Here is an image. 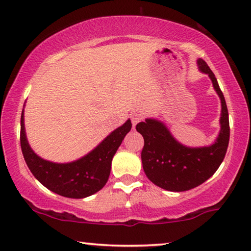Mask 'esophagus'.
<instances>
[{
	"mask_svg": "<svg viewBox=\"0 0 251 251\" xmlns=\"http://www.w3.org/2000/svg\"><path fill=\"white\" fill-rule=\"evenodd\" d=\"M143 118H144L143 115H141V114H138V113H133L130 115V120H131V123H133V126L134 127L136 126V124H137V123L142 122Z\"/></svg>",
	"mask_w": 251,
	"mask_h": 251,
	"instance_id": "34e87169",
	"label": "esophagus"
}]
</instances>
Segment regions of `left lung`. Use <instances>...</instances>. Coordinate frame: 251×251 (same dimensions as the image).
I'll use <instances>...</instances> for the list:
<instances>
[{
	"mask_svg": "<svg viewBox=\"0 0 251 251\" xmlns=\"http://www.w3.org/2000/svg\"><path fill=\"white\" fill-rule=\"evenodd\" d=\"M197 63L199 70L210 77L222 100L220 131L216 142L208 147L190 148L178 143L159 121L146 120L136 125L144 137V172L151 182L169 192H185L205 182L219 168L228 148L230 128L226 100L207 63L201 58Z\"/></svg>",
	"mask_w": 251,
	"mask_h": 251,
	"instance_id": "left-lung-1",
	"label": "left lung"
}]
</instances>
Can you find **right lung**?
<instances>
[{
    "label": "right lung",
    "mask_w": 251,
    "mask_h": 251,
    "mask_svg": "<svg viewBox=\"0 0 251 251\" xmlns=\"http://www.w3.org/2000/svg\"><path fill=\"white\" fill-rule=\"evenodd\" d=\"M130 128L131 123L128 120L86 156L72 163L56 164L41 158L29 147L24 129L23 109L21 115V148L29 171L42 185L61 196L85 198L106 185L113 157Z\"/></svg>",
    "instance_id": "add662e5"
}]
</instances>
